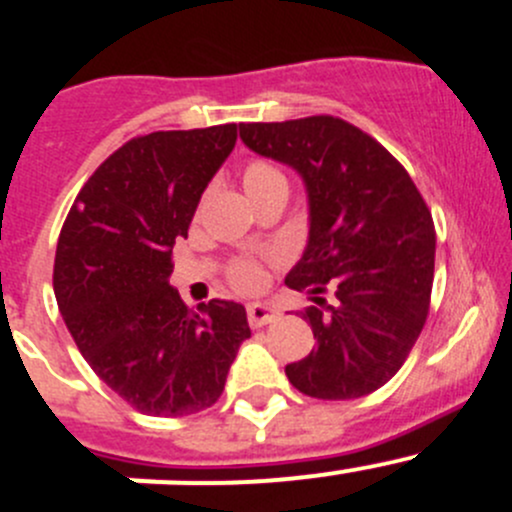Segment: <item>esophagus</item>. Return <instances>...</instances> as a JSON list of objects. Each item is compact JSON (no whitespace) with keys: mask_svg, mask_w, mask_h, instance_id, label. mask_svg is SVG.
<instances>
[{"mask_svg":"<svg viewBox=\"0 0 512 512\" xmlns=\"http://www.w3.org/2000/svg\"><path fill=\"white\" fill-rule=\"evenodd\" d=\"M247 319H250L252 329L265 327V324H272L280 319V309L267 302H252L247 304Z\"/></svg>","mask_w":512,"mask_h":512,"instance_id":"1","label":"esophagus"}]
</instances>
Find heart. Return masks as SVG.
Returning a JSON list of instances; mask_svg holds the SVG:
<instances>
[{"mask_svg": "<svg viewBox=\"0 0 512 512\" xmlns=\"http://www.w3.org/2000/svg\"><path fill=\"white\" fill-rule=\"evenodd\" d=\"M287 185L285 175L275 168V165L265 163V160H252V163L245 165L242 170V188L250 195V200L255 203L257 198H262L270 190L282 188ZM232 282H235L240 289H255L260 287L262 282V270L255 265V262H237L232 267Z\"/></svg>", "mask_w": 512, "mask_h": 512, "instance_id": "1", "label": "heart"}]
</instances>
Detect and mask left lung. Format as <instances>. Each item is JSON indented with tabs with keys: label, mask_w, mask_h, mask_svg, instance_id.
<instances>
[{
	"label": "left lung",
	"mask_w": 512,
	"mask_h": 512,
	"mask_svg": "<svg viewBox=\"0 0 512 512\" xmlns=\"http://www.w3.org/2000/svg\"><path fill=\"white\" fill-rule=\"evenodd\" d=\"M252 153L289 165L307 193V245L285 285L307 292L317 347L285 366L324 401L381 389L409 356L433 287L436 230L414 180L384 146L334 116L240 123ZM329 288L333 302L321 294Z\"/></svg>",
	"instance_id": "8db88e82"
}]
</instances>
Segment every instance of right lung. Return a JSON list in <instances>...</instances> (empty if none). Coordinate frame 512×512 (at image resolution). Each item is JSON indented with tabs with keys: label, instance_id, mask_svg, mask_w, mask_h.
<instances>
[{
	"label": "right lung",
	"instance_id": "obj_1",
	"mask_svg": "<svg viewBox=\"0 0 512 512\" xmlns=\"http://www.w3.org/2000/svg\"><path fill=\"white\" fill-rule=\"evenodd\" d=\"M237 141L235 123L133 138L86 180L61 227L54 294L98 379L148 416H188L220 399L240 344L242 304L188 309L170 252Z\"/></svg>",
	"mask_w": 512,
	"mask_h": 512
}]
</instances>
